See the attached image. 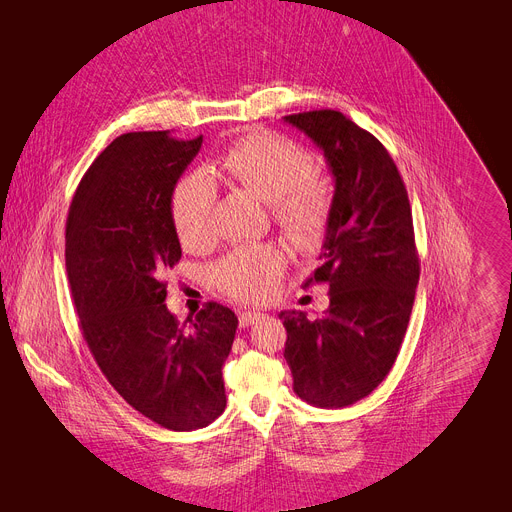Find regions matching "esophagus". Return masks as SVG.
Wrapping results in <instances>:
<instances>
[{
  "label": "esophagus",
  "mask_w": 512,
  "mask_h": 512,
  "mask_svg": "<svg viewBox=\"0 0 512 512\" xmlns=\"http://www.w3.org/2000/svg\"><path fill=\"white\" fill-rule=\"evenodd\" d=\"M263 317L265 315L261 311H245V313H240V317H238L240 328H249V326L257 324V321H261Z\"/></svg>",
  "instance_id": "1"
}]
</instances>
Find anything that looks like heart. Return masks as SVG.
I'll return each instance as SVG.
<instances>
[{
  "instance_id": "heart-1",
  "label": "heart",
  "mask_w": 512,
  "mask_h": 512,
  "mask_svg": "<svg viewBox=\"0 0 512 512\" xmlns=\"http://www.w3.org/2000/svg\"><path fill=\"white\" fill-rule=\"evenodd\" d=\"M238 182L272 201L280 222L307 240L319 238L330 218V195L315 174L313 155L288 137L255 132L238 139L222 159ZM218 184L199 168L184 174L172 193L170 213L184 247H201L211 238V215ZM286 257L276 245L230 251L213 265L211 276L226 294L247 303L270 299L280 284Z\"/></svg>"
}]
</instances>
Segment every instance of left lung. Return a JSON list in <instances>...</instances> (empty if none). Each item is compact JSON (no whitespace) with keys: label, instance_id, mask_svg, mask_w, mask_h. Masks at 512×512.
I'll list each match as a JSON object with an SVG mask.
<instances>
[{"label":"left lung","instance_id":"left-lung-1","mask_svg":"<svg viewBox=\"0 0 512 512\" xmlns=\"http://www.w3.org/2000/svg\"><path fill=\"white\" fill-rule=\"evenodd\" d=\"M324 151L336 188L319 267L324 317L282 311L284 359L309 405L342 409L371 394L392 369L419 282L413 215L394 159L371 132L334 110L284 116Z\"/></svg>","mask_w":512,"mask_h":512}]
</instances>
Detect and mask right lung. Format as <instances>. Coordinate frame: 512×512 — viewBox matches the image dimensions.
I'll list each match as a JSON object with an SVG mask.
<instances>
[{
    "instance_id": "1",
    "label": "right lung",
    "mask_w": 512,
    "mask_h": 512,
    "mask_svg": "<svg viewBox=\"0 0 512 512\" xmlns=\"http://www.w3.org/2000/svg\"><path fill=\"white\" fill-rule=\"evenodd\" d=\"M201 143L168 130L122 134L80 180L66 222V272L89 351L134 411L174 432L224 413L222 367L238 326L220 303L180 326L164 303L161 278L182 257L170 201Z\"/></svg>"
}]
</instances>
